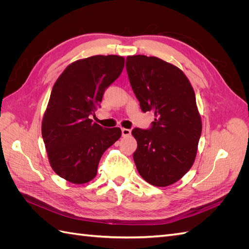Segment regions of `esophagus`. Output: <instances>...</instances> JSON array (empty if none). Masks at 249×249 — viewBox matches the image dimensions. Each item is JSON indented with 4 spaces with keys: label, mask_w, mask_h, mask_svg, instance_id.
Wrapping results in <instances>:
<instances>
[{
    "label": "esophagus",
    "mask_w": 249,
    "mask_h": 249,
    "mask_svg": "<svg viewBox=\"0 0 249 249\" xmlns=\"http://www.w3.org/2000/svg\"><path fill=\"white\" fill-rule=\"evenodd\" d=\"M122 134H123L124 137L130 136V135H131V130H129V129H122Z\"/></svg>",
    "instance_id": "34e87169"
}]
</instances>
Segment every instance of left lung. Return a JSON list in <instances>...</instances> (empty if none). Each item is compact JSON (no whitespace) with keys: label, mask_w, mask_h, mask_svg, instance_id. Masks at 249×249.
<instances>
[{"label":"left lung","mask_w":249,"mask_h":249,"mask_svg":"<svg viewBox=\"0 0 249 249\" xmlns=\"http://www.w3.org/2000/svg\"><path fill=\"white\" fill-rule=\"evenodd\" d=\"M125 66L141 110L155 113L149 130L132 131L137 170L150 185L175 184L192 167L201 134L193 87L178 67L160 58L127 56Z\"/></svg>","instance_id":"obj_1"}]
</instances>
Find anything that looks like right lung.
<instances>
[{"mask_svg": "<svg viewBox=\"0 0 249 249\" xmlns=\"http://www.w3.org/2000/svg\"><path fill=\"white\" fill-rule=\"evenodd\" d=\"M124 58L96 55L71 63L53 86L41 134L48 158L59 177L82 185L93 179L105 150L120 136L90 119L106 88L122 73Z\"/></svg>", "mask_w": 249, "mask_h": 249, "instance_id": "obj_1", "label": "right lung"}]
</instances>
